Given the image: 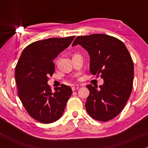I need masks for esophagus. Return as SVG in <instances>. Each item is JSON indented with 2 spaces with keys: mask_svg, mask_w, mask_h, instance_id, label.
Segmentation results:
<instances>
[{
  "mask_svg": "<svg viewBox=\"0 0 148 148\" xmlns=\"http://www.w3.org/2000/svg\"><path fill=\"white\" fill-rule=\"evenodd\" d=\"M79 88V85H74V86H73L72 87H71V89H72L73 91H75L77 90V89H78Z\"/></svg>",
  "mask_w": 148,
  "mask_h": 148,
  "instance_id": "esophagus-1",
  "label": "esophagus"
}]
</instances>
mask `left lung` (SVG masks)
<instances>
[{"instance_id":"8db88e82","label":"left lung","mask_w":148,"mask_h":148,"mask_svg":"<svg viewBox=\"0 0 148 148\" xmlns=\"http://www.w3.org/2000/svg\"><path fill=\"white\" fill-rule=\"evenodd\" d=\"M77 44L86 49L90 56L89 70L104 79L97 86L88 84L89 95L85 104L86 112L95 120L107 122L114 118L125 107L133 85L134 64L124 43L106 34L80 36Z\"/></svg>"}]
</instances>
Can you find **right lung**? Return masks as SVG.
<instances>
[{
	"instance_id": "add662e5",
	"label": "right lung",
	"mask_w": 148,
	"mask_h": 148,
	"mask_svg": "<svg viewBox=\"0 0 148 148\" xmlns=\"http://www.w3.org/2000/svg\"><path fill=\"white\" fill-rule=\"evenodd\" d=\"M74 37L35 41L23 49L16 64L18 95L30 116L41 123L59 120L72 94L71 87L65 84L52 92L47 82L54 72L53 59L70 45Z\"/></svg>"
}]
</instances>
